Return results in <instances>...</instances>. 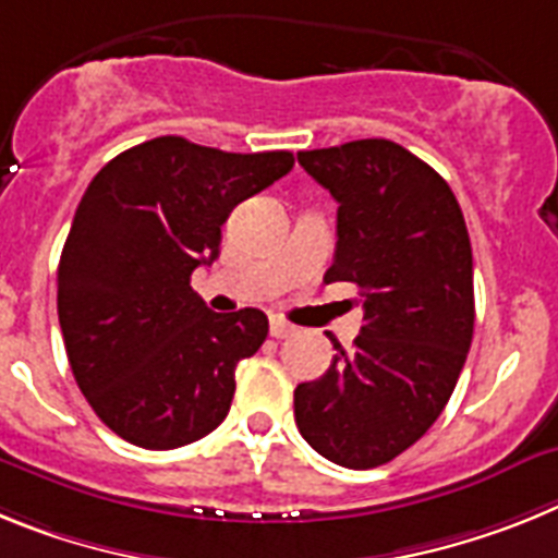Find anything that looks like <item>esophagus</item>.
<instances>
[{"instance_id":"34e87169","label":"esophagus","mask_w":558,"mask_h":558,"mask_svg":"<svg viewBox=\"0 0 558 558\" xmlns=\"http://www.w3.org/2000/svg\"><path fill=\"white\" fill-rule=\"evenodd\" d=\"M269 333H272L275 339L294 337V326H289V323H283V319H278V317H275L272 323H269Z\"/></svg>"}]
</instances>
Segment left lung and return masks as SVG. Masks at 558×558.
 Returning <instances> with one entry per match:
<instances>
[{"instance_id": "obj_1", "label": "left lung", "mask_w": 558, "mask_h": 558, "mask_svg": "<svg viewBox=\"0 0 558 558\" xmlns=\"http://www.w3.org/2000/svg\"><path fill=\"white\" fill-rule=\"evenodd\" d=\"M337 198V252L326 283L362 292L365 326L319 379L294 390L308 447L345 469H373L435 424L474 331L472 244L447 179L390 140L300 151Z\"/></svg>"}]
</instances>
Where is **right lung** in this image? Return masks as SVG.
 <instances>
[{"label":"right lung","mask_w":558,"mask_h":558,"mask_svg":"<svg viewBox=\"0 0 558 558\" xmlns=\"http://www.w3.org/2000/svg\"><path fill=\"white\" fill-rule=\"evenodd\" d=\"M292 165L289 151L157 137L86 187L58 264V323L81 393L134 447H185L230 413L235 365L264 345L269 319L210 312L191 275L219 258L232 207Z\"/></svg>","instance_id":"right-lung-1"}]
</instances>
